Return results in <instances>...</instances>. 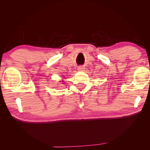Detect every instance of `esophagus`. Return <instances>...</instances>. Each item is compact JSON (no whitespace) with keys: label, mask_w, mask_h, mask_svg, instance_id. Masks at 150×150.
I'll use <instances>...</instances> for the list:
<instances>
[{"label":"esophagus","mask_w":150,"mask_h":150,"mask_svg":"<svg viewBox=\"0 0 150 150\" xmlns=\"http://www.w3.org/2000/svg\"><path fill=\"white\" fill-rule=\"evenodd\" d=\"M84 69V67H83V66H80L78 67V70L79 71H83Z\"/></svg>","instance_id":"obj_1"}]
</instances>
